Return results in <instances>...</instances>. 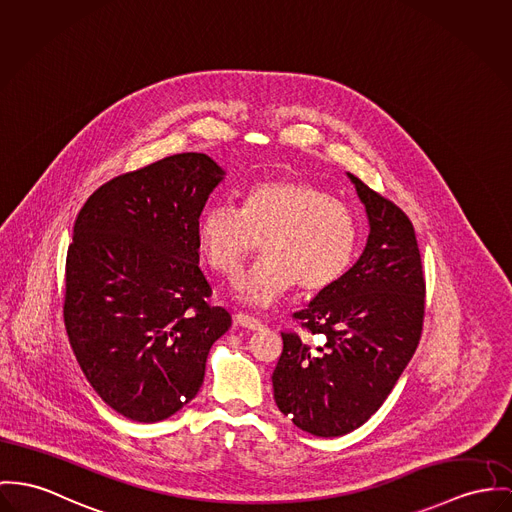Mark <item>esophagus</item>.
<instances>
[{"label":"esophagus","mask_w":512,"mask_h":512,"mask_svg":"<svg viewBox=\"0 0 512 512\" xmlns=\"http://www.w3.org/2000/svg\"><path fill=\"white\" fill-rule=\"evenodd\" d=\"M234 321H236L237 325H241V327H245V329H253V331H257V329L263 327L261 319H257V317H253V315L249 314H236L234 315Z\"/></svg>","instance_id":"obj_1"}]
</instances>
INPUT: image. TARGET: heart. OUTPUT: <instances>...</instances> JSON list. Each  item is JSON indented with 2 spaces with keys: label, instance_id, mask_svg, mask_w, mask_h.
<instances>
[{
  "label": "heart",
  "instance_id": "heart-1",
  "mask_svg": "<svg viewBox=\"0 0 512 512\" xmlns=\"http://www.w3.org/2000/svg\"><path fill=\"white\" fill-rule=\"evenodd\" d=\"M197 237L208 267L228 278L263 241L265 259L237 280L236 290L247 304L265 308L296 284L304 294H317L339 282L356 255L358 220L314 183L276 179L247 189L241 208L208 206Z\"/></svg>",
  "mask_w": 512,
  "mask_h": 512
}]
</instances>
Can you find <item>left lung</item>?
Here are the masks:
<instances>
[{
  "instance_id": "obj_1",
  "label": "left lung",
  "mask_w": 512,
  "mask_h": 512,
  "mask_svg": "<svg viewBox=\"0 0 512 512\" xmlns=\"http://www.w3.org/2000/svg\"><path fill=\"white\" fill-rule=\"evenodd\" d=\"M370 234L339 282L292 315L306 335L282 331L273 372L278 409L315 436H343L364 425L394 390L425 321V273L411 220L358 177ZM312 334L326 343L314 346Z\"/></svg>"
}]
</instances>
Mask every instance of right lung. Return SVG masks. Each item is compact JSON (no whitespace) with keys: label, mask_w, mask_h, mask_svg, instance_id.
Masks as SVG:
<instances>
[{"label":"right lung","mask_w":512,"mask_h":512,"mask_svg":"<svg viewBox=\"0 0 512 512\" xmlns=\"http://www.w3.org/2000/svg\"><path fill=\"white\" fill-rule=\"evenodd\" d=\"M224 171L175 154L101 185L66 257L64 323L79 366L118 415L158 423L198 394L232 317L210 306L198 218Z\"/></svg>","instance_id":"1"}]
</instances>
